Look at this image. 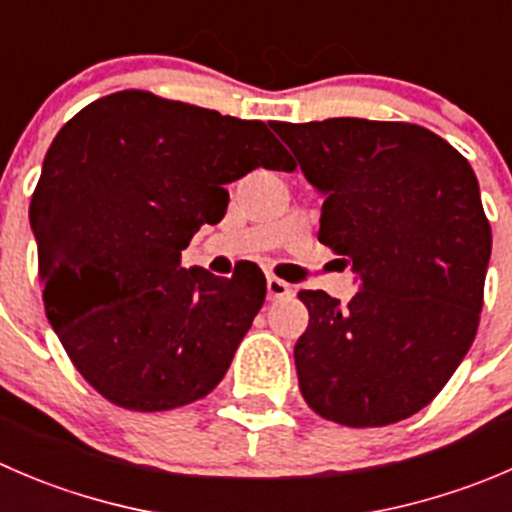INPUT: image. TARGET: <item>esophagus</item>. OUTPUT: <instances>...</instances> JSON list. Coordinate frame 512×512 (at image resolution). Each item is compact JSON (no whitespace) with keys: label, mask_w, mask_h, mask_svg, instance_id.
I'll list each match as a JSON object with an SVG mask.
<instances>
[{"label":"esophagus","mask_w":512,"mask_h":512,"mask_svg":"<svg viewBox=\"0 0 512 512\" xmlns=\"http://www.w3.org/2000/svg\"><path fill=\"white\" fill-rule=\"evenodd\" d=\"M292 295V285L290 282L280 280V277L270 275L267 277V300H282V297Z\"/></svg>","instance_id":"obj_1"}]
</instances>
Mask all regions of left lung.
<instances>
[{"mask_svg": "<svg viewBox=\"0 0 512 512\" xmlns=\"http://www.w3.org/2000/svg\"><path fill=\"white\" fill-rule=\"evenodd\" d=\"M270 127L325 195L317 240L360 280L345 307L322 290L297 295L310 312L295 345L302 398L350 428L410 418L445 388L478 332L493 237L473 167L408 122Z\"/></svg>", "mask_w": 512, "mask_h": 512, "instance_id": "1", "label": "left lung"}]
</instances>
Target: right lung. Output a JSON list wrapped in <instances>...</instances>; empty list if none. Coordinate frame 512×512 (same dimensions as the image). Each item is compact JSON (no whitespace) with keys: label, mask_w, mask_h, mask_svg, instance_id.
<instances>
[{"label":"right lung","mask_w":512,"mask_h":512,"mask_svg":"<svg viewBox=\"0 0 512 512\" xmlns=\"http://www.w3.org/2000/svg\"><path fill=\"white\" fill-rule=\"evenodd\" d=\"M295 170L265 122L124 89L54 137L29 205L44 310L69 360L109 403L140 413L205 398L265 302L257 265L182 267L225 185Z\"/></svg>","instance_id":"1"}]
</instances>
